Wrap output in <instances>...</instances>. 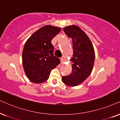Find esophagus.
Here are the masks:
<instances>
[{"mask_svg":"<svg viewBox=\"0 0 120 120\" xmlns=\"http://www.w3.org/2000/svg\"><path fill=\"white\" fill-rule=\"evenodd\" d=\"M60 61H61V64L64 63V62H65V60H64V59L63 57H61V58H60Z\"/></svg>","mask_w":120,"mask_h":120,"instance_id":"obj_1","label":"esophagus"}]
</instances>
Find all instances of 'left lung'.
I'll use <instances>...</instances> for the list:
<instances>
[{"label":"left lung","mask_w":120,"mask_h":120,"mask_svg":"<svg viewBox=\"0 0 120 120\" xmlns=\"http://www.w3.org/2000/svg\"><path fill=\"white\" fill-rule=\"evenodd\" d=\"M64 31L72 39L73 54L71 61L72 71L68 76H63V82L68 86L80 84L92 72L95 60V52L92 42L86 33L79 27H65Z\"/></svg>","instance_id":"left-lung-1"}]
</instances>
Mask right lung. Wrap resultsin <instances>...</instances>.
<instances>
[{"mask_svg": "<svg viewBox=\"0 0 120 120\" xmlns=\"http://www.w3.org/2000/svg\"><path fill=\"white\" fill-rule=\"evenodd\" d=\"M61 28L46 25L35 32L27 41L22 52L24 71L28 79L35 83H41L49 79L52 69L60 63L54 55L52 38Z\"/></svg>", "mask_w": 120, "mask_h": 120, "instance_id": "obj_1", "label": "right lung"}]
</instances>
